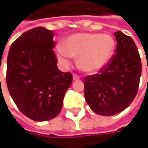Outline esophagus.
I'll list each match as a JSON object with an SVG mask.
<instances>
[{"label": "esophagus", "mask_w": 148, "mask_h": 148, "mask_svg": "<svg viewBox=\"0 0 148 148\" xmlns=\"http://www.w3.org/2000/svg\"><path fill=\"white\" fill-rule=\"evenodd\" d=\"M79 79V75H77V74H74L73 75V79L74 80H78Z\"/></svg>", "instance_id": "esophagus-1"}]
</instances>
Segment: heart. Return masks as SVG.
<instances>
[{"mask_svg":"<svg viewBox=\"0 0 148 148\" xmlns=\"http://www.w3.org/2000/svg\"><path fill=\"white\" fill-rule=\"evenodd\" d=\"M114 50L115 40L109 34L77 33L68 37L56 53L65 66L71 63V57H79L78 65L82 71L96 73L108 64Z\"/></svg>","mask_w":148,"mask_h":148,"instance_id":"obj_1","label":"heart"}]
</instances>
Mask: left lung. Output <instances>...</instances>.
Here are the masks:
<instances>
[{
	"label": "left lung",
	"instance_id": "1",
	"mask_svg": "<svg viewBox=\"0 0 148 148\" xmlns=\"http://www.w3.org/2000/svg\"><path fill=\"white\" fill-rule=\"evenodd\" d=\"M116 54L99 74L85 78V99L92 110L113 116L133 102L141 74V62L134 40L122 32H115Z\"/></svg>",
	"mask_w": 148,
	"mask_h": 148
}]
</instances>
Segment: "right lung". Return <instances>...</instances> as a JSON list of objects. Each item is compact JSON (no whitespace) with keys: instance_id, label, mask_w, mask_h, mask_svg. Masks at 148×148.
Returning a JSON list of instances; mask_svg holds the SVG:
<instances>
[{"instance_id":"obj_1","label":"right lung","mask_w":148,"mask_h":148,"mask_svg":"<svg viewBox=\"0 0 148 148\" xmlns=\"http://www.w3.org/2000/svg\"><path fill=\"white\" fill-rule=\"evenodd\" d=\"M54 32L36 27L12 44L7 61V85L18 110L37 122L55 118L61 111L72 74L57 68Z\"/></svg>"}]
</instances>
